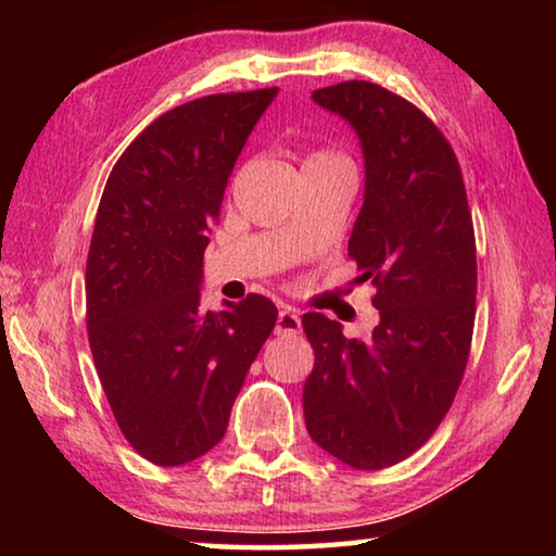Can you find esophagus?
I'll return each mask as SVG.
<instances>
[{
  "mask_svg": "<svg viewBox=\"0 0 556 556\" xmlns=\"http://www.w3.org/2000/svg\"><path fill=\"white\" fill-rule=\"evenodd\" d=\"M277 336H289V333H299L301 331V318L299 312L291 306H285L277 314V326H275Z\"/></svg>",
  "mask_w": 556,
  "mask_h": 556,
  "instance_id": "1",
  "label": "esophagus"
}]
</instances>
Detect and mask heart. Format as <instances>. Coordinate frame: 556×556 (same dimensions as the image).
Wrapping results in <instances>:
<instances>
[{"mask_svg":"<svg viewBox=\"0 0 556 556\" xmlns=\"http://www.w3.org/2000/svg\"><path fill=\"white\" fill-rule=\"evenodd\" d=\"M316 159H343V156L336 154V152H326V149H324V152H314L312 156L306 159V162H316Z\"/></svg>","mask_w":556,"mask_h":556,"instance_id":"obj_1","label":"heart"}]
</instances>
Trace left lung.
I'll list each match as a JSON object with an SVG mask.
<instances>
[{"mask_svg":"<svg viewBox=\"0 0 556 556\" xmlns=\"http://www.w3.org/2000/svg\"><path fill=\"white\" fill-rule=\"evenodd\" d=\"M343 117L365 159L348 255L372 279L370 341L316 312L301 316L316 363L306 429L343 464H400L434 434L464 378L476 318V238L458 159L425 112L368 80L312 92Z\"/></svg>","mask_w":556,"mask_h":556,"instance_id":"8db88e82","label":"left lung"}]
</instances>
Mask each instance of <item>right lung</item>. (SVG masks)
Listing matches in <instances>:
<instances>
[{
    "label": "right lung",
    "mask_w": 556,
    "mask_h": 556,
    "mask_svg": "<svg viewBox=\"0 0 556 556\" xmlns=\"http://www.w3.org/2000/svg\"><path fill=\"white\" fill-rule=\"evenodd\" d=\"M279 88L205 96L156 117L110 172L92 230L88 338L122 434L156 466L218 444L277 306L203 312V252L250 131Z\"/></svg>",
    "instance_id": "add662e5"
}]
</instances>
